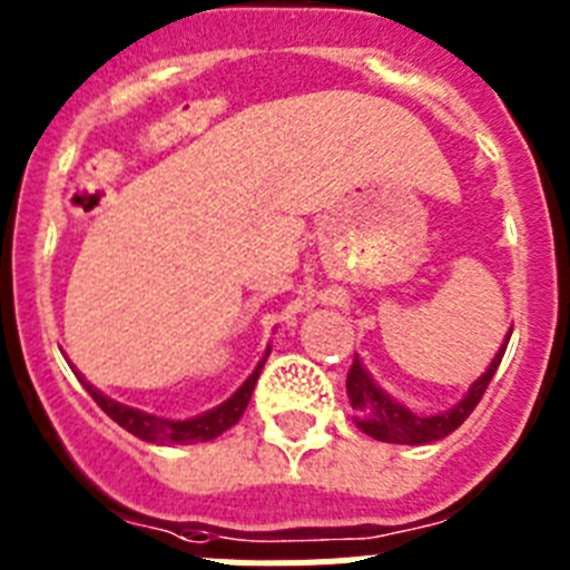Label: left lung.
Wrapping results in <instances>:
<instances>
[{
  "label": "left lung",
  "instance_id": "obj_1",
  "mask_svg": "<svg viewBox=\"0 0 570 570\" xmlns=\"http://www.w3.org/2000/svg\"><path fill=\"white\" fill-rule=\"evenodd\" d=\"M508 340H511V334H508ZM505 347L508 342L500 347V354L493 356V362L488 365L485 374L473 382L465 400H462L460 405L451 407V411H445V414L436 416H414L407 407L396 405L385 391H380V387L374 385V380L367 376V371L354 356V365L347 371V396H351V405L360 411L356 425H360L367 436H374V440L380 442L425 445V442L442 440V436H448L451 431H456V428L471 416L473 407L480 405L485 387L491 385L493 374H497V367H500Z\"/></svg>",
  "mask_w": 570,
  "mask_h": 570
}]
</instances>
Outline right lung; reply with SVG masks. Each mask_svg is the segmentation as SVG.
Instances as JSON below:
<instances>
[{"instance_id": "1", "label": "right lung", "mask_w": 570, "mask_h": 570, "mask_svg": "<svg viewBox=\"0 0 570 570\" xmlns=\"http://www.w3.org/2000/svg\"><path fill=\"white\" fill-rule=\"evenodd\" d=\"M265 360H268V356H265ZM265 360L256 365L254 374L245 380V385H242L228 402H223V405L214 407V411H208V414L194 416V420H185V422L163 420V416H150V414H142V411H136V407L119 405V402H114V400H108V396L99 394L94 385H88L85 380L82 382H85V391L94 396V402L102 407L105 414H108L116 425H122L125 431H130L134 436H139V440L163 442V445H190V442L216 440V436L223 434V431H228L230 425H236V422H239V416L245 414V407H248L250 394H254V385H256V380H259V371H262V365H265Z\"/></svg>"}]
</instances>
